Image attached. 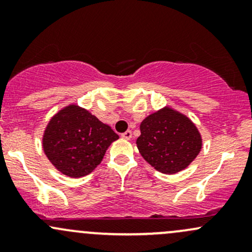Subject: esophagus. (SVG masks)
<instances>
[{"instance_id": "1", "label": "esophagus", "mask_w": 252, "mask_h": 252, "mask_svg": "<svg viewBox=\"0 0 252 252\" xmlns=\"http://www.w3.org/2000/svg\"><path fill=\"white\" fill-rule=\"evenodd\" d=\"M121 136H122V138H124V140H130V138L132 137V132L130 131V130H126V131L123 132Z\"/></svg>"}]
</instances>
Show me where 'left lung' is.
I'll return each instance as SVG.
<instances>
[{
	"instance_id": "8db88e82",
	"label": "left lung",
	"mask_w": 252,
	"mask_h": 252,
	"mask_svg": "<svg viewBox=\"0 0 252 252\" xmlns=\"http://www.w3.org/2000/svg\"><path fill=\"white\" fill-rule=\"evenodd\" d=\"M136 140L140 154L163 174H175L189 166L202 147L195 124L186 115L164 106L141 122Z\"/></svg>"
}]
</instances>
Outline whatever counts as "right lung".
<instances>
[{
    "label": "right lung",
    "instance_id": "add662e5",
    "mask_svg": "<svg viewBox=\"0 0 252 252\" xmlns=\"http://www.w3.org/2000/svg\"><path fill=\"white\" fill-rule=\"evenodd\" d=\"M118 135L86 109L70 104L51 118L42 148L56 168L70 178L90 174Z\"/></svg>",
    "mask_w": 252,
    "mask_h": 252
}]
</instances>
